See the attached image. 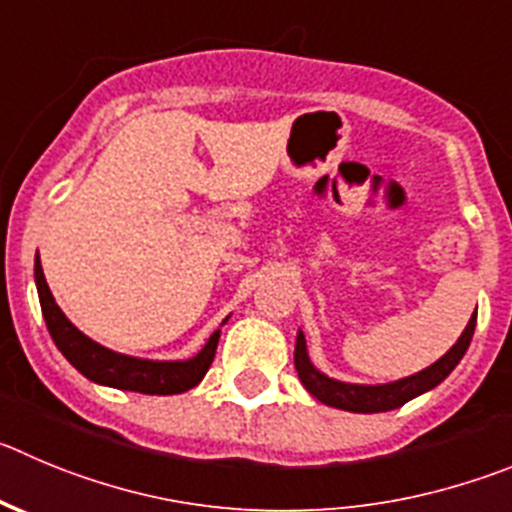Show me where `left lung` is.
I'll return each instance as SVG.
<instances>
[{
	"instance_id": "obj_1",
	"label": "left lung",
	"mask_w": 512,
	"mask_h": 512,
	"mask_svg": "<svg viewBox=\"0 0 512 512\" xmlns=\"http://www.w3.org/2000/svg\"><path fill=\"white\" fill-rule=\"evenodd\" d=\"M475 323H477V313L470 318V323H467L460 341H457L450 351L444 353L437 364L419 371V374L407 376V379L394 381V384L358 386V384H343V381L328 379V376H323L321 371L310 364L308 351H305L303 333H298V343H295V369H298V376L300 381H303L305 389H308L318 401L328 404V407L346 409V412H358V414L389 412V409L404 407L409 399L434 389L439 381H444L447 376H450V371L460 364V358L465 356L467 346H470L472 333H475Z\"/></svg>"
}]
</instances>
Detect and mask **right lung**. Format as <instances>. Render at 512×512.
<instances>
[{
  "label": "right lung",
  "instance_id": "obj_1",
  "mask_svg": "<svg viewBox=\"0 0 512 512\" xmlns=\"http://www.w3.org/2000/svg\"><path fill=\"white\" fill-rule=\"evenodd\" d=\"M35 280L37 293H40L42 315H45L47 331H50L52 341L60 348L62 356L68 358L70 364L88 376L90 381H98L105 386H116V389L138 391V394H181V391L197 386L209 371L217 353L219 331L212 333L207 346L202 353H197L189 361H143V358L121 356L108 348L98 346L90 341L88 336L78 331L73 323L65 318L60 305L52 298L50 288H47L45 272H42L40 260L35 262Z\"/></svg>",
  "mask_w": 512,
  "mask_h": 512
}]
</instances>
